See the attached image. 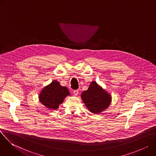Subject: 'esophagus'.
Here are the masks:
<instances>
[{
    "label": "esophagus",
    "instance_id": "obj_1",
    "mask_svg": "<svg viewBox=\"0 0 156 156\" xmlns=\"http://www.w3.org/2000/svg\"><path fill=\"white\" fill-rule=\"evenodd\" d=\"M78 93H79L78 90H74L73 91V94H74L75 96H77L78 94Z\"/></svg>",
    "mask_w": 156,
    "mask_h": 156
}]
</instances>
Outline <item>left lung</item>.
<instances>
[{
	"mask_svg": "<svg viewBox=\"0 0 156 156\" xmlns=\"http://www.w3.org/2000/svg\"><path fill=\"white\" fill-rule=\"evenodd\" d=\"M84 104L91 112L99 114L107 109L112 101V97L96 81H92L87 90L81 95Z\"/></svg>",
	"mask_w": 156,
	"mask_h": 156,
	"instance_id": "1",
	"label": "left lung"
}]
</instances>
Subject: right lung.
I'll list each match as a JSON object with an SVG mask.
<instances>
[{"mask_svg":"<svg viewBox=\"0 0 156 156\" xmlns=\"http://www.w3.org/2000/svg\"><path fill=\"white\" fill-rule=\"evenodd\" d=\"M70 95L66 87L62 86L58 81L54 80L42 89L39 95V99L42 105L53 110L58 108L64 99Z\"/></svg>","mask_w":156,"mask_h":156,"instance_id":"obj_1","label":"right lung"}]
</instances>
